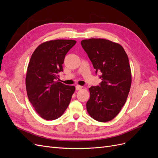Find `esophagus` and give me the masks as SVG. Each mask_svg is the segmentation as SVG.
<instances>
[{"label": "esophagus", "instance_id": "1", "mask_svg": "<svg viewBox=\"0 0 158 158\" xmlns=\"http://www.w3.org/2000/svg\"><path fill=\"white\" fill-rule=\"evenodd\" d=\"M82 88V86H81V85H77L76 86V90H80Z\"/></svg>", "mask_w": 158, "mask_h": 158}]
</instances>
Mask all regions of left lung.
<instances>
[{
    "label": "left lung",
    "instance_id": "left-lung-1",
    "mask_svg": "<svg viewBox=\"0 0 158 158\" xmlns=\"http://www.w3.org/2000/svg\"><path fill=\"white\" fill-rule=\"evenodd\" d=\"M81 45L92 61L95 74L102 73L99 85L89 88L87 111L98 121H111L125 105L131 89L132 76L128 56L121 45L107 40H84Z\"/></svg>",
    "mask_w": 158,
    "mask_h": 158
}]
</instances>
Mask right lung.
Listing matches in <instances>:
<instances>
[{
  "label": "right lung",
  "mask_w": 158,
  "mask_h": 158,
  "mask_svg": "<svg viewBox=\"0 0 158 158\" xmlns=\"http://www.w3.org/2000/svg\"><path fill=\"white\" fill-rule=\"evenodd\" d=\"M76 41L56 40L38 46L28 64L26 85L28 99L39 115L47 121L59 118L75 91L73 85L59 82L65 55Z\"/></svg>",
  "instance_id": "1"
}]
</instances>
